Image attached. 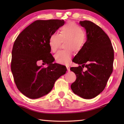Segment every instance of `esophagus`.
<instances>
[{"mask_svg":"<svg viewBox=\"0 0 124 124\" xmlns=\"http://www.w3.org/2000/svg\"><path fill=\"white\" fill-rule=\"evenodd\" d=\"M67 70H68V71H70V67L69 66V65H67Z\"/></svg>","mask_w":124,"mask_h":124,"instance_id":"esophagus-1","label":"esophagus"}]
</instances>
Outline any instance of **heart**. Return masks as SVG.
Segmentation results:
<instances>
[{"label": "heart", "mask_w": 124, "mask_h": 124, "mask_svg": "<svg viewBox=\"0 0 124 124\" xmlns=\"http://www.w3.org/2000/svg\"><path fill=\"white\" fill-rule=\"evenodd\" d=\"M64 42L67 49L58 51L54 55L56 61L60 64H68L72 57V50L78 52L83 48L86 37L80 25L73 22H68L60 29V33H52L49 36L48 44L53 52L57 51L61 41Z\"/></svg>", "instance_id": "heart-1"}]
</instances>
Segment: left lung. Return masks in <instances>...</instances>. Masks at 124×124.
I'll use <instances>...</instances> for the list:
<instances>
[{
  "label": "left lung",
  "instance_id": "8db88e82",
  "mask_svg": "<svg viewBox=\"0 0 124 124\" xmlns=\"http://www.w3.org/2000/svg\"><path fill=\"white\" fill-rule=\"evenodd\" d=\"M79 24L86 30L87 40L72 60L79 65L70 68L77 77L71 88L82 98L91 99L106 87L113 71L114 51L109 37L98 25L86 20ZM84 67L87 70L83 72Z\"/></svg>",
  "mask_w": 124,
  "mask_h": 124
}]
</instances>
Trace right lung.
Returning a JSON list of instances; mask_svg holds the SVG:
<instances>
[{
    "label": "right lung",
    "mask_w": 124,
    "mask_h": 124,
    "mask_svg": "<svg viewBox=\"0 0 124 124\" xmlns=\"http://www.w3.org/2000/svg\"><path fill=\"white\" fill-rule=\"evenodd\" d=\"M64 22L63 20H37L16 39L11 71L17 88L29 98L38 99L49 93L56 80L66 72L64 65L53 63L55 59L48 44L49 36ZM40 60L47 64V68L38 66Z\"/></svg>",
    "instance_id": "right-lung-1"
}]
</instances>
